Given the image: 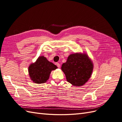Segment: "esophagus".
Instances as JSON below:
<instances>
[{
	"mask_svg": "<svg viewBox=\"0 0 122 122\" xmlns=\"http://www.w3.org/2000/svg\"><path fill=\"white\" fill-rule=\"evenodd\" d=\"M56 65H57V67H58V68H60V64L59 63H57Z\"/></svg>",
	"mask_w": 122,
	"mask_h": 122,
	"instance_id": "esophagus-1",
	"label": "esophagus"
}]
</instances>
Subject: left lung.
Instances as JSON below:
<instances>
[{
  "mask_svg": "<svg viewBox=\"0 0 122 122\" xmlns=\"http://www.w3.org/2000/svg\"><path fill=\"white\" fill-rule=\"evenodd\" d=\"M61 69L66 80L74 86L85 85L91 77L93 64L85 53H74L68 56L67 61L62 64Z\"/></svg>",
  "mask_w": 122,
  "mask_h": 122,
  "instance_id": "1",
  "label": "left lung"
}]
</instances>
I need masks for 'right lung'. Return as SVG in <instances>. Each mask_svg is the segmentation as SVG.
Listing matches in <instances>:
<instances>
[{
    "instance_id": "right-lung-1",
    "label": "right lung",
    "mask_w": 122,
    "mask_h": 122,
    "mask_svg": "<svg viewBox=\"0 0 122 122\" xmlns=\"http://www.w3.org/2000/svg\"><path fill=\"white\" fill-rule=\"evenodd\" d=\"M57 68V66L41 56L38 58L35 62L30 65L28 72L33 82L36 84H43L49 80L51 71Z\"/></svg>"
}]
</instances>
